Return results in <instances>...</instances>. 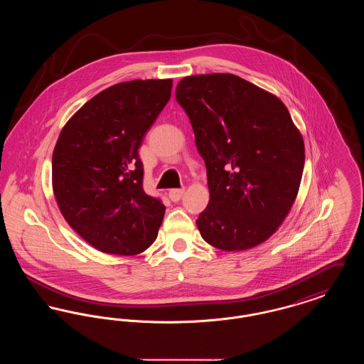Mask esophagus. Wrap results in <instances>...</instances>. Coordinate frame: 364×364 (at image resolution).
Masks as SVG:
<instances>
[{
    "instance_id": "34e87169",
    "label": "esophagus",
    "mask_w": 364,
    "mask_h": 364,
    "mask_svg": "<svg viewBox=\"0 0 364 364\" xmlns=\"http://www.w3.org/2000/svg\"><path fill=\"white\" fill-rule=\"evenodd\" d=\"M184 192H186L184 188H176V190H171L169 191V198H171V200H172V202H178V200L183 198Z\"/></svg>"
}]
</instances>
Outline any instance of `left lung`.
<instances>
[{
    "label": "left lung",
    "mask_w": 364,
    "mask_h": 364,
    "mask_svg": "<svg viewBox=\"0 0 364 364\" xmlns=\"http://www.w3.org/2000/svg\"><path fill=\"white\" fill-rule=\"evenodd\" d=\"M176 100L205 159L210 200L198 229L223 251L266 242L297 196L304 141L282 101L232 73L187 76Z\"/></svg>",
    "instance_id": "1"
}]
</instances>
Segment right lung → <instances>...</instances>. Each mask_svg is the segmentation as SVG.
Returning a JSON list of instances; mask_svg holds the SVG:
<instances>
[{"mask_svg":"<svg viewBox=\"0 0 364 364\" xmlns=\"http://www.w3.org/2000/svg\"><path fill=\"white\" fill-rule=\"evenodd\" d=\"M172 79L107 87L60 132L52 159L53 192L70 228L105 254L136 255L158 235L165 206L143 191L138 150L171 100Z\"/></svg>","mask_w":364,"mask_h":364,"instance_id":"add662e5","label":"right lung"}]
</instances>
